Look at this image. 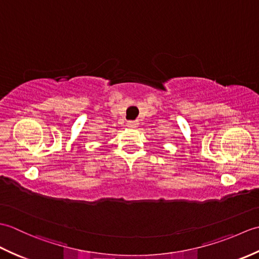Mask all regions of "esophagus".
I'll return each instance as SVG.
<instances>
[{"mask_svg": "<svg viewBox=\"0 0 259 259\" xmlns=\"http://www.w3.org/2000/svg\"><path fill=\"white\" fill-rule=\"evenodd\" d=\"M138 121L135 120V121H129L128 123H126V125L129 126V128H136V126H138Z\"/></svg>", "mask_w": 259, "mask_h": 259, "instance_id": "34e87169", "label": "esophagus"}]
</instances>
